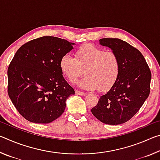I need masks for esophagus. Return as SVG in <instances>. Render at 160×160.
Segmentation results:
<instances>
[{
	"mask_svg": "<svg viewBox=\"0 0 160 160\" xmlns=\"http://www.w3.org/2000/svg\"><path fill=\"white\" fill-rule=\"evenodd\" d=\"M75 94H78V95H81V96H84L85 94V93L83 92H80L78 90H75Z\"/></svg>",
	"mask_w": 160,
	"mask_h": 160,
	"instance_id": "obj_1",
	"label": "esophagus"
}]
</instances>
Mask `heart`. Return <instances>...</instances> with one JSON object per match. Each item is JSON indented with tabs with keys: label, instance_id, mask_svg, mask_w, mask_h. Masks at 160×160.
I'll list each match as a JSON object with an SVG mask.
<instances>
[{
	"label": "heart",
	"instance_id": "heart-1",
	"mask_svg": "<svg viewBox=\"0 0 160 160\" xmlns=\"http://www.w3.org/2000/svg\"><path fill=\"white\" fill-rule=\"evenodd\" d=\"M59 66L63 76L70 82L76 80L85 70L86 75L78 85L85 90L98 89L101 92L112 88L121 70L117 54L92 44L80 46L75 52V58L65 54L60 59Z\"/></svg>",
	"mask_w": 160,
	"mask_h": 160
}]
</instances>
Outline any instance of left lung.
Returning <instances> with one entry per match:
<instances>
[{
    "label": "left lung",
    "mask_w": 160,
    "mask_h": 160,
    "mask_svg": "<svg viewBox=\"0 0 160 160\" xmlns=\"http://www.w3.org/2000/svg\"><path fill=\"white\" fill-rule=\"evenodd\" d=\"M99 44L117 54L120 74L109 92L100 97L91 109L101 122L118 125L129 121L150 94L151 72L144 56L136 48L116 38H104Z\"/></svg>",
    "instance_id": "1"
}]
</instances>
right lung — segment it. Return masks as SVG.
Segmentation results:
<instances>
[{
  "label": "right lung",
  "mask_w": 160,
  "mask_h": 160,
  "mask_svg": "<svg viewBox=\"0 0 160 160\" xmlns=\"http://www.w3.org/2000/svg\"><path fill=\"white\" fill-rule=\"evenodd\" d=\"M74 43L44 36L25 43L8 69V93L18 112L32 123H48L64 112L75 94L64 79L59 62Z\"/></svg>",
  "instance_id": "add662e5"
}]
</instances>
